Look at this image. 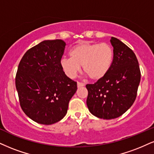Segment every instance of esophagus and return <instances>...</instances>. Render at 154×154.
Wrapping results in <instances>:
<instances>
[{
    "label": "esophagus",
    "mask_w": 154,
    "mask_h": 154,
    "mask_svg": "<svg viewBox=\"0 0 154 154\" xmlns=\"http://www.w3.org/2000/svg\"><path fill=\"white\" fill-rule=\"evenodd\" d=\"M85 84L83 83H81V82H77V86L78 87H82V86H84Z\"/></svg>",
    "instance_id": "obj_1"
}]
</instances>
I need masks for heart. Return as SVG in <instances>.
Returning a JSON list of instances; mask_svg holds the SVG:
<instances>
[{"label": "heart", "instance_id": "obj_1", "mask_svg": "<svg viewBox=\"0 0 154 154\" xmlns=\"http://www.w3.org/2000/svg\"><path fill=\"white\" fill-rule=\"evenodd\" d=\"M70 58H63L60 65L68 77L73 79L80 71L83 72L93 81H98L105 76L111 67L113 50L109 44L82 43L69 51Z\"/></svg>", "mask_w": 154, "mask_h": 154}]
</instances>
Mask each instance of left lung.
<instances>
[{
  "instance_id": "obj_1",
  "label": "left lung",
  "mask_w": 154,
  "mask_h": 154,
  "mask_svg": "<svg viewBox=\"0 0 154 154\" xmlns=\"http://www.w3.org/2000/svg\"><path fill=\"white\" fill-rule=\"evenodd\" d=\"M113 60L103 79L87 84L86 104L89 111L103 119L121 116L133 105L141 81V71L135 54L116 38L111 37Z\"/></svg>"
}]
</instances>
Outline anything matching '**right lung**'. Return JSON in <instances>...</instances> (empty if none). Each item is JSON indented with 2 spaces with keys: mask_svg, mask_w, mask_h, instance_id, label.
I'll return each instance as SVG.
<instances>
[{
  "mask_svg": "<svg viewBox=\"0 0 154 154\" xmlns=\"http://www.w3.org/2000/svg\"><path fill=\"white\" fill-rule=\"evenodd\" d=\"M65 47L62 40L43 41L26 51L18 65L16 86L20 107L41 124L61 120L76 92L77 83L64 73L60 65Z\"/></svg>",
  "mask_w": 154,
  "mask_h": 154,
  "instance_id": "1",
  "label": "right lung"
}]
</instances>
